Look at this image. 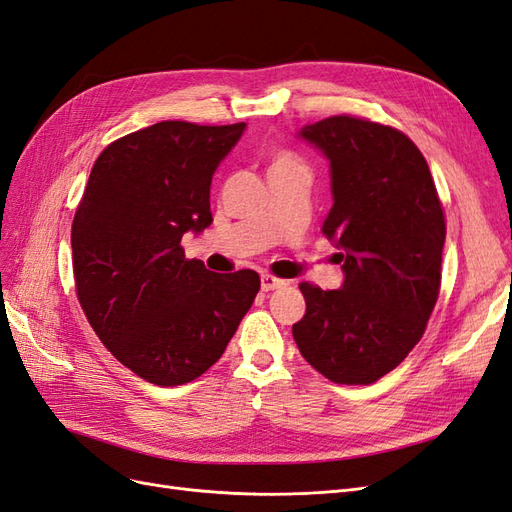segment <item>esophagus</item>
Instances as JSON below:
<instances>
[{
	"instance_id": "34e87169",
	"label": "esophagus",
	"mask_w": 512,
	"mask_h": 512,
	"mask_svg": "<svg viewBox=\"0 0 512 512\" xmlns=\"http://www.w3.org/2000/svg\"><path fill=\"white\" fill-rule=\"evenodd\" d=\"M282 286H286V280H280V277L269 275V273H262L260 275V288H262V292H269V290L282 288Z\"/></svg>"
}]
</instances>
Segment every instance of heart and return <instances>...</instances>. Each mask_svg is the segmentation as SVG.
Returning a JSON list of instances; mask_svg holds the SVG:
<instances>
[{
  "label": "heart",
  "mask_w": 512,
  "mask_h": 512,
  "mask_svg": "<svg viewBox=\"0 0 512 512\" xmlns=\"http://www.w3.org/2000/svg\"><path fill=\"white\" fill-rule=\"evenodd\" d=\"M288 166H301V164L292 156H288V153H280V156H275V160L271 164V168H288Z\"/></svg>",
  "instance_id": "1"
}]
</instances>
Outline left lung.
Returning a JSON list of instances; mask_svg holds the SVG:
<instances>
[{
    "label": "left lung",
    "instance_id": "left-lung-1",
    "mask_svg": "<svg viewBox=\"0 0 512 512\" xmlns=\"http://www.w3.org/2000/svg\"><path fill=\"white\" fill-rule=\"evenodd\" d=\"M329 160L333 207L322 235L344 284H301L292 324L303 359L337 384H371L423 337L438 301L446 224L423 153L406 134L337 115L297 134Z\"/></svg>",
    "mask_w": 512,
    "mask_h": 512
}]
</instances>
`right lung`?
Here are the masks:
<instances>
[{"label":"right lung","instance_id":"obj_1","mask_svg":"<svg viewBox=\"0 0 512 512\" xmlns=\"http://www.w3.org/2000/svg\"><path fill=\"white\" fill-rule=\"evenodd\" d=\"M245 128L160 121L91 168L72 222L76 294L108 352L151 384L205 374L260 290L256 271L213 273L181 247L213 222L211 179Z\"/></svg>","mask_w":512,"mask_h":512}]
</instances>
